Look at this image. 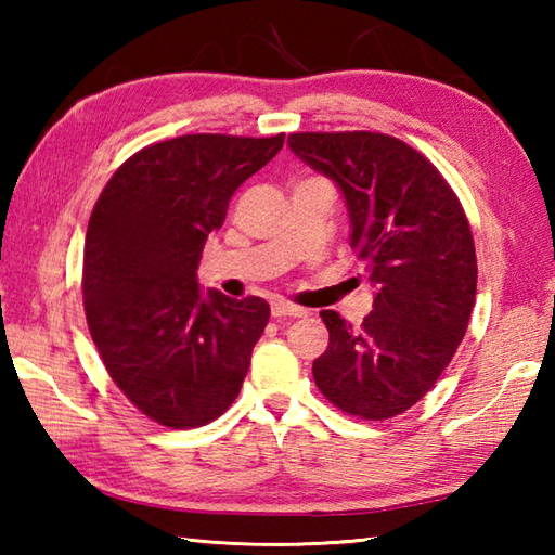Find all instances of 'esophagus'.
<instances>
[{"mask_svg": "<svg viewBox=\"0 0 555 555\" xmlns=\"http://www.w3.org/2000/svg\"><path fill=\"white\" fill-rule=\"evenodd\" d=\"M271 314L274 317H305L308 312H305L302 308H296V305H288L284 300H274L271 302Z\"/></svg>", "mask_w": 555, "mask_h": 555, "instance_id": "obj_1", "label": "esophagus"}]
</instances>
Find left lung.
Wrapping results in <instances>:
<instances>
[{"mask_svg": "<svg viewBox=\"0 0 555 555\" xmlns=\"http://www.w3.org/2000/svg\"><path fill=\"white\" fill-rule=\"evenodd\" d=\"M288 145L340 188L350 247L376 286L360 326L320 312L328 346L312 362L314 384L352 417H396L429 393L467 332L477 255L465 209L441 171L393 135L291 133Z\"/></svg>", "mask_w": 555, "mask_h": 555, "instance_id": "8db88e82", "label": "left lung"}]
</instances>
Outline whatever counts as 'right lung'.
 <instances>
[{"label":"right lung","instance_id":"1","mask_svg":"<svg viewBox=\"0 0 555 555\" xmlns=\"http://www.w3.org/2000/svg\"><path fill=\"white\" fill-rule=\"evenodd\" d=\"M284 138L195 133L147 145L92 209L82 255L90 336L112 382L162 427H203L241 393L269 305L203 293L197 264L231 195Z\"/></svg>","mask_w":555,"mask_h":555}]
</instances>
